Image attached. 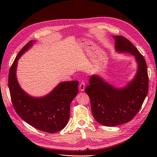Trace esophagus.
Returning a JSON list of instances; mask_svg holds the SVG:
<instances>
[{
  "label": "esophagus",
  "instance_id": "34e87169",
  "mask_svg": "<svg viewBox=\"0 0 157 157\" xmlns=\"http://www.w3.org/2000/svg\"><path fill=\"white\" fill-rule=\"evenodd\" d=\"M79 90H81V91H84V90L85 88V83L84 81L81 82L79 84Z\"/></svg>",
  "mask_w": 157,
  "mask_h": 157
}]
</instances>
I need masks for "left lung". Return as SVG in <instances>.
Returning <instances> with one entry per match:
<instances>
[{"mask_svg": "<svg viewBox=\"0 0 157 157\" xmlns=\"http://www.w3.org/2000/svg\"><path fill=\"white\" fill-rule=\"evenodd\" d=\"M119 52L136 56L138 69L135 78L125 88H115L102 78L92 76L85 91L89 96L94 118L101 125L113 127L127 123L137 114L148 92L147 65L143 56L130 41L122 36H113Z\"/></svg>", "mask_w": 157, "mask_h": 157, "instance_id": "8db88e82", "label": "left lung"}]
</instances>
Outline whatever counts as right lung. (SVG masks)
I'll use <instances>...</instances> for the list:
<instances>
[{
  "mask_svg": "<svg viewBox=\"0 0 157 157\" xmlns=\"http://www.w3.org/2000/svg\"><path fill=\"white\" fill-rule=\"evenodd\" d=\"M25 44L11 66L8 85L14 109L25 121L36 128L55 133L67 125L70 117V105L78 92V81L60 83L48 95L34 98L24 92L16 79V69L20 56L32 46Z\"/></svg>",
  "mask_w": 157,
  "mask_h": 157,
  "instance_id": "obj_1",
  "label": "right lung"
}]
</instances>
